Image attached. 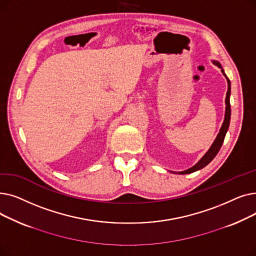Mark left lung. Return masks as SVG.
I'll return each mask as SVG.
<instances>
[{"instance_id":"obj_1","label":"left lung","mask_w":256,"mask_h":256,"mask_svg":"<svg viewBox=\"0 0 256 256\" xmlns=\"http://www.w3.org/2000/svg\"><path fill=\"white\" fill-rule=\"evenodd\" d=\"M214 64L217 65L219 68L222 70V66L219 62L217 61H214ZM222 72L223 74L226 76V74H224V70H222ZM227 78V83H228V90H227V93H226V100H225V104H226V111H225V118H224V122L222 124V128L220 130V132L218 134V136L216 138V140H214V142L212 143V147L208 150V152L204 154V156L201 158L199 162L193 166L192 168L188 169L186 171H182V172H178V174H188V173H192V172H195L197 170H200L202 169L204 167H206L208 164H210L212 158L217 156V154L219 152L221 146L223 144V141H224V138H225V135L227 132V130H228V126H230V114H232V109H230V80H228V78L226 76Z\"/></svg>"}]
</instances>
